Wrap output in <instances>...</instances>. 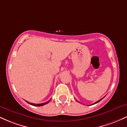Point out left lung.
<instances>
[{
	"label": "left lung",
	"instance_id": "8db88e82",
	"mask_svg": "<svg viewBox=\"0 0 127 127\" xmlns=\"http://www.w3.org/2000/svg\"><path fill=\"white\" fill-rule=\"evenodd\" d=\"M103 98H104V97H103ZM103 98H101V99H100V100H98V101H96V102H95V103H94V104H96V103H98V102H99V101H101V100H102V99H103Z\"/></svg>",
	"mask_w": 127,
	"mask_h": 127
}]
</instances>
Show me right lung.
<instances>
[{
  "mask_svg": "<svg viewBox=\"0 0 127 127\" xmlns=\"http://www.w3.org/2000/svg\"><path fill=\"white\" fill-rule=\"evenodd\" d=\"M50 100H51V99H50V100H49V101H48L47 102H45V103H40V104H34V103H30V102H28L27 101H26L27 102V103H28L29 104H31V105H32V106H42L45 105V104H48V103L50 101Z\"/></svg>",
  "mask_w": 127,
  "mask_h": 127,
  "instance_id": "obj_1",
  "label": "right lung"
}]
</instances>
